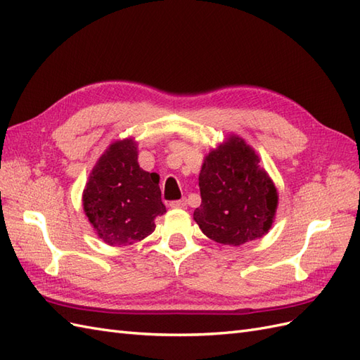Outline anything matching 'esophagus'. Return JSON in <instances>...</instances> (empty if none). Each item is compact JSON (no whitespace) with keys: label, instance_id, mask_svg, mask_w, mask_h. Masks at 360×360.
Segmentation results:
<instances>
[{"label":"esophagus","instance_id":"34e87169","mask_svg":"<svg viewBox=\"0 0 360 360\" xmlns=\"http://www.w3.org/2000/svg\"><path fill=\"white\" fill-rule=\"evenodd\" d=\"M172 208H186L187 207V199H179V200H173L170 202Z\"/></svg>","mask_w":360,"mask_h":360}]
</instances>
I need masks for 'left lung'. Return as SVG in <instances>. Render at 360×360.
<instances>
[{"instance_id": "obj_1", "label": "left lung", "mask_w": 360, "mask_h": 360, "mask_svg": "<svg viewBox=\"0 0 360 360\" xmlns=\"http://www.w3.org/2000/svg\"><path fill=\"white\" fill-rule=\"evenodd\" d=\"M202 204L193 219L211 240L240 246L269 233L278 191L259 155L231 134L204 158L199 173Z\"/></svg>"}]
</instances>
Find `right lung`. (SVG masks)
Listing matches in <instances>:
<instances>
[{"label":"right lung","instance_id":"1","mask_svg":"<svg viewBox=\"0 0 360 360\" xmlns=\"http://www.w3.org/2000/svg\"><path fill=\"white\" fill-rule=\"evenodd\" d=\"M82 202L96 234L110 246L141 242L165 213L160 176L140 167L134 138L108 146L89 173Z\"/></svg>","mask_w":360,"mask_h":360}]
</instances>
